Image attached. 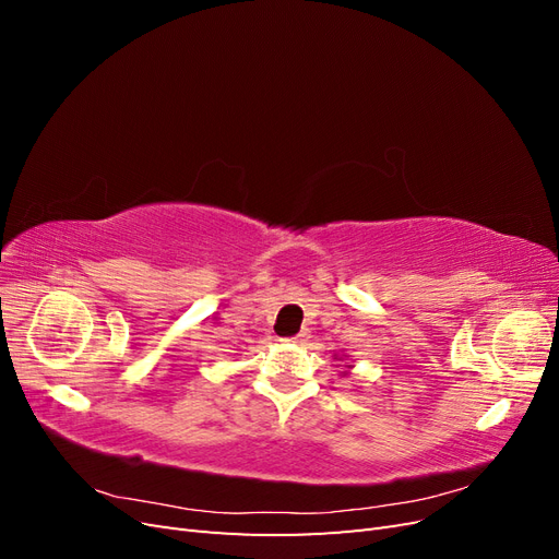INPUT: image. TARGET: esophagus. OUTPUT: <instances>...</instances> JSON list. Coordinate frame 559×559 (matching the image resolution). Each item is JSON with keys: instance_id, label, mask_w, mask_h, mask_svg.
I'll return each instance as SVG.
<instances>
[{"instance_id": "1", "label": "esophagus", "mask_w": 559, "mask_h": 559, "mask_svg": "<svg viewBox=\"0 0 559 559\" xmlns=\"http://www.w3.org/2000/svg\"><path fill=\"white\" fill-rule=\"evenodd\" d=\"M306 341H308V333H306V331L294 335V337H289V343H294V345H300V343H306Z\"/></svg>"}]
</instances>
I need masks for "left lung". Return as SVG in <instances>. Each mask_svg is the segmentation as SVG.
Returning a JSON list of instances; mask_svg holds the SVG:
<instances>
[{
    "instance_id": "left-lung-1",
    "label": "left lung",
    "mask_w": 559,
    "mask_h": 559,
    "mask_svg": "<svg viewBox=\"0 0 559 559\" xmlns=\"http://www.w3.org/2000/svg\"><path fill=\"white\" fill-rule=\"evenodd\" d=\"M341 361H343V359H341ZM349 368H352V364H347V368H345V370H341V376H343V378H345V376H349Z\"/></svg>"
}]
</instances>
